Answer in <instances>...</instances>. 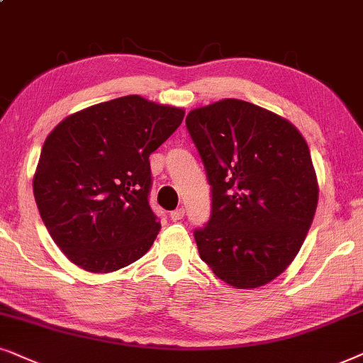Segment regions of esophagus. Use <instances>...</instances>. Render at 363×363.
<instances>
[{
  "instance_id": "obj_1",
  "label": "esophagus",
  "mask_w": 363,
  "mask_h": 363,
  "mask_svg": "<svg viewBox=\"0 0 363 363\" xmlns=\"http://www.w3.org/2000/svg\"><path fill=\"white\" fill-rule=\"evenodd\" d=\"M184 214H186V211L182 209V207H179V209L171 212V220L172 222H179L181 219H184Z\"/></svg>"
}]
</instances>
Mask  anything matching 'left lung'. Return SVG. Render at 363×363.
<instances>
[{
    "mask_svg": "<svg viewBox=\"0 0 363 363\" xmlns=\"http://www.w3.org/2000/svg\"><path fill=\"white\" fill-rule=\"evenodd\" d=\"M186 125L212 196L209 222L194 230L201 259L232 287L265 286L296 259L317 209L306 139L287 119L240 99L192 109Z\"/></svg>",
    "mask_w": 363,
    "mask_h": 363,
    "instance_id": "obj_1",
    "label": "left lung"
}]
</instances>
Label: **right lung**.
<instances>
[{"instance_id": "add662e5", "label": "right lung", "mask_w": 363, "mask_h": 363, "mask_svg": "<svg viewBox=\"0 0 363 363\" xmlns=\"http://www.w3.org/2000/svg\"><path fill=\"white\" fill-rule=\"evenodd\" d=\"M182 119L184 109L131 94L67 116L50 133L33 191L72 264L114 272L151 249L161 222L149 206V156Z\"/></svg>"}]
</instances>
